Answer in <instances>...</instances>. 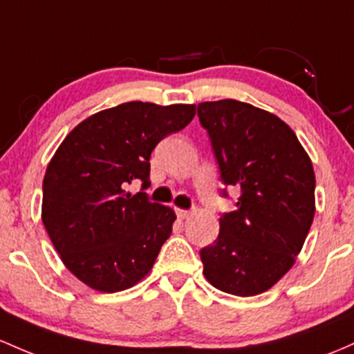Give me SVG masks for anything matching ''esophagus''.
I'll list each match as a JSON object with an SVG mask.
<instances>
[{
    "label": "esophagus",
    "mask_w": 354,
    "mask_h": 354,
    "mask_svg": "<svg viewBox=\"0 0 354 354\" xmlns=\"http://www.w3.org/2000/svg\"><path fill=\"white\" fill-rule=\"evenodd\" d=\"M176 215H178V218H180V220H185V218H188L189 215H192V212H189V209L176 208Z\"/></svg>",
    "instance_id": "esophagus-1"
}]
</instances>
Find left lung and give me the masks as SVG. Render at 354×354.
I'll return each instance as SVG.
<instances>
[{
    "mask_svg": "<svg viewBox=\"0 0 354 354\" xmlns=\"http://www.w3.org/2000/svg\"><path fill=\"white\" fill-rule=\"evenodd\" d=\"M198 118L221 181L240 188L235 212L220 216L218 239L201 248L203 274L223 292L257 296L284 277L304 245L316 212L313 162L284 120L252 104L201 102Z\"/></svg>",
    "mask_w": 354,
    "mask_h": 354,
    "instance_id": "left-lung-1",
    "label": "left lung"
}]
</instances>
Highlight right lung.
<instances>
[{"mask_svg":"<svg viewBox=\"0 0 354 354\" xmlns=\"http://www.w3.org/2000/svg\"><path fill=\"white\" fill-rule=\"evenodd\" d=\"M195 114V104H120L73 127L50 159L41 220L62 262L91 289L119 292L153 269L176 215L126 188L149 186L153 149Z\"/></svg>","mask_w":354,"mask_h":354,"instance_id":"add662e5","label":"right lung"}]
</instances>
